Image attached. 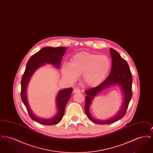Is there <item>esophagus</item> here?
<instances>
[{"label":"esophagus","instance_id":"esophagus-1","mask_svg":"<svg viewBox=\"0 0 153 153\" xmlns=\"http://www.w3.org/2000/svg\"><path fill=\"white\" fill-rule=\"evenodd\" d=\"M81 91L77 88H75L73 89V94H77V93H80Z\"/></svg>","mask_w":153,"mask_h":153}]
</instances>
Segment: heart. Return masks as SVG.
Segmentation results:
<instances>
[{"label": "heart", "mask_w": 153, "mask_h": 153, "mask_svg": "<svg viewBox=\"0 0 153 153\" xmlns=\"http://www.w3.org/2000/svg\"><path fill=\"white\" fill-rule=\"evenodd\" d=\"M111 65L108 56L84 51L75 54L71 64L65 62L62 72L65 77L71 81L82 75V82L85 85L95 87L104 80Z\"/></svg>", "instance_id": "b5f03b06"}]
</instances>
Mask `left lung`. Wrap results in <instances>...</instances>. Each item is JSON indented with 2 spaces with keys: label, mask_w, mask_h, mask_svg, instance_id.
Instances as JSON below:
<instances>
[{
  "label": "left lung",
  "mask_w": 153,
  "mask_h": 153,
  "mask_svg": "<svg viewBox=\"0 0 153 153\" xmlns=\"http://www.w3.org/2000/svg\"><path fill=\"white\" fill-rule=\"evenodd\" d=\"M110 54L112 57V66L109 76L98 86L85 91L87 94L84 107L85 112L88 117L92 122L99 124L113 123L123 117L132 97V77L129 66L126 61L114 49L110 48ZM112 85H117L121 88L124 94L123 102L121 109L112 118L105 121L96 120L90 115L89 107L96 95Z\"/></svg>",
  "instance_id": "8db88e82"
}]
</instances>
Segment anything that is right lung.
Returning <instances> with one entry per match:
<instances>
[{
    "mask_svg": "<svg viewBox=\"0 0 153 153\" xmlns=\"http://www.w3.org/2000/svg\"><path fill=\"white\" fill-rule=\"evenodd\" d=\"M66 51L64 46L58 48L45 47L33 55L27 62L26 69L23 74L21 80V96L22 102L25 105L29 116L33 120L44 125H53L58 123L62 119L66 105L70 99L73 89L66 88L58 92L56 97L57 114L51 119H44L36 116L30 108L27 97V87L30 80L36 69L45 64H51L59 68L62 56Z\"/></svg>",
    "mask_w": 153,
    "mask_h": 153,
    "instance_id": "add662e5",
    "label": "right lung"
}]
</instances>
